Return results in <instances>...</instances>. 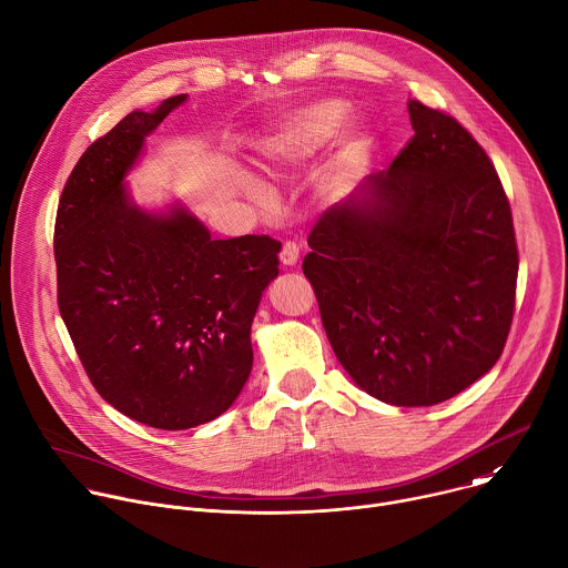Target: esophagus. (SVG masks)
<instances>
[{
  "label": "esophagus",
  "instance_id": "esophagus-1",
  "mask_svg": "<svg viewBox=\"0 0 568 568\" xmlns=\"http://www.w3.org/2000/svg\"><path fill=\"white\" fill-rule=\"evenodd\" d=\"M298 256H301V247H298L296 243H292V241L283 243V250H281V263H283L285 267H294V265L298 263Z\"/></svg>",
  "mask_w": 568,
  "mask_h": 568
}]
</instances>
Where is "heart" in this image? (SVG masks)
<instances>
[{"label": "heart", "mask_w": 568, "mask_h": 568, "mask_svg": "<svg viewBox=\"0 0 568 568\" xmlns=\"http://www.w3.org/2000/svg\"><path fill=\"white\" fill-rule=\"evenodd\" d=\"M347 118V106L341 100H316L301 109H294L278 118L254 142V155L258 164L272 173L301 166L310 162L329 140L338 133ZM372 138L363 124H349L336 142L329 160V173L334 178H347L361 171L369 158ZM250 192L261 196L263 189L250 182Z\"/></svg>", "instance_id": "heart-1"}]
</instances>
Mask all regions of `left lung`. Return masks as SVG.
I'll use <instances>...</instances> for the list:
<instances>
[{
    "label": "left lung",
    "mask_w": 568,
    "mask_h": 568,
    "mask_svg": "<svg viewBox=\"0 0 568 568\" xmlns=\"http://www.w3.org/2000/svg\"><path fill=\"white\" fill-rule=\"evenodd\" d=\"M408 113L413 140L318 219L303 272L352 382L415 408L459 395L497 363L519 263L486 151L419 100Z\"/></svg>",
    "instance_id": "1"
}]
</instances>
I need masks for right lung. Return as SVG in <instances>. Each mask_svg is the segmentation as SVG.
I'll use <instances>...</instances> for the list:
<instances>
[{"mask_svg": "<svg viewBox=\"0 0 568 568\" xmlns=\"http://www.w3.org/2000/svg\"><path fill=\"white\" fill-rule=\"evenodd\" d=\"M186 95L131 111L73 166L58 207V303L91 384L160 430L221 417L250 379L252 321L278 276L270 236L214 241L182 203L126 189L144 138Z\"/></svg>", "mask_w": 568, "mask_h": 568, "instance_id": "right-lung-1", "label": "right lung"}]
</instances>
